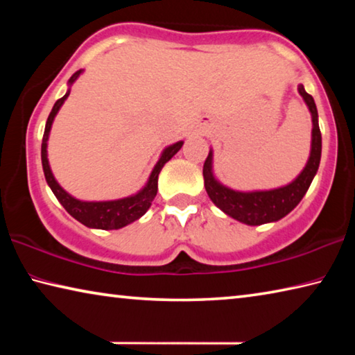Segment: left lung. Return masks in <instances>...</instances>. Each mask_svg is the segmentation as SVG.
<instances>
[{"label":"left lung","instance_id":"1","mask_svg":"<svg viewBox=\"0 0 355 355\" xmlns=\"http://www.w3.org/2000/svg\"><path fill=\"white\" fill-rule=\"evenodd\" d=\"M299 94L302 95L311 112L313 131H311V153L309 163L293 183L272 191L238 192L228 189L214 180L211 172L213 155L211 152L208 153L205 164H203L205 189L214 205L219 207L225 214L232 216L233 219L244 222L248 225H261L266 222L279 220L302 200L305 192L310 188L311 180H313L321 161V131L318 125V111L313 97L305 92L302 84H299Z\"/></svg>","mask_w":355,"mask_h":355}]
</instances>
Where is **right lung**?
Wrapping results in <instances>:
<instances>
[{"mask_svg":"<svg viewBox=\"0 0 355 355\" xmlns=\"http://www.w3.org/2000/svg\"><path fill=\"white\" fill-rule=\"evenodd\" d=\"M81 70H78L76 73L71 75L69 83H73L78 76H80ZM70 91L64 95L62 98H59L53 110L50 112V116L46 119V125H45V133H44V139H42V166H44V173L46 178V183L50 184L51 191L55 192L56 199L61 202V205L67 209V213L70 216H73L76 220H80L81 224L91 228H101V230H117V228H122L125 225L131 224L136 219H139L142 214H146L147 209L152 205V202L155 199L156 192H158V175L163 166L169 161L173 155H175L180 148H182L183 142H177L173 146L167 147L158 163H156L155 169L150 175L148 182L141 192H137L136 196L127 197V199H120V200H112V202H81L76 200L73 197L69 196L61 186L58 184V182L53 177V173L50 171V166H48V159H46V141H48V135H50V128L53 123V119H55L56 112L59 111V107L62 106L64 100L69 97Z\"/></svg>","mask_w":355,"mask_h":355,"instance_id":"obj_1","label":"right lung"}]
</instances>
